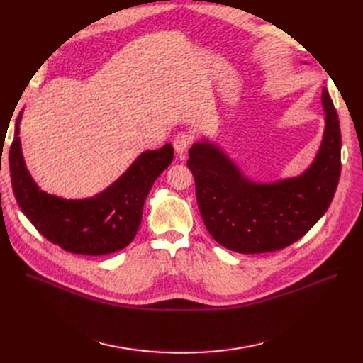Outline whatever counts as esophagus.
<instances>
[{
    "instance_id": "obj_1",
    "label": "esophagus",
    "mask_w": 363,
    "mask_h": 363,
    "mask_svg": "<svg viewBox=\"0 0 363 363\" xmlns=\"http://www.w3.org/2000/svg\"><path fill=\"white\" fill-rule=\"evenodd\" d=\"M192 142H194V135H192L191 133L182 131V133H179V134L174 137V140H172V145H174V149H176L177 153L183 155V153L187 152L189 147H191Z\"/></svg>"
}]
</instances>
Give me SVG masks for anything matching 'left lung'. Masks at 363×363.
<instances>
[{
	"mask_svg": "<svg viewBox=\"0 0 363 363\" xmlns=\"http://www.w3.org/2000/svg\"><path fill=\"white\" fill-rule=\"evenodd\" d=\"M322 105L326 125L320 149L294 179L254 183L214 145L202 142L189 149L199 211L220 245L240 254L278 251L303 238L326 213L340 180L341 133L326 89Z\"/></svg>",
	"mask_w": 363,
	"mask_h": 363,
	"instance_id": "left-lung-1",
	"label": "left lung"
}]
</instances>
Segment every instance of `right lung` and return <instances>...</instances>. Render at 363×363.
I'll return each mask as SVG.
<instances>
[{
    "mask_svg": "<svg viewBox=\"0 0 363 363\" xmlns=\"http://www.w3.org/2000/svg\"><path fill=\"white\" fill-rule=\"evenodd\" d=\"M172 157L169 143L143 152L106 191L94 198L67 201L40 191L32 180L22 157L17 121L9 162L16 201L45 239L72 254L105 255L125 248L134 239L150 187Z\"/></svg>",
    "mask_w": 363,
    "mask_h": 363,
    "instance_id": "1",
    "label": "right lung"
}]
</instances>
